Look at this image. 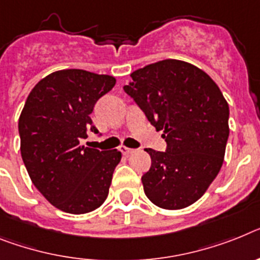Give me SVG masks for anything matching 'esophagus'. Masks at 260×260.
Wrapping results in <instances>:
<instances>
[{
	"label": "esophagus",
	"mask_w": 260,
	"mask_h": 260,
	"mask_svg": "<svg viewBox=\"0 0 260 260\" xmlns=\"http://www.w3.org/2000/svg\"><path fill=\"white\" fill-rule=\"evenodd\" d=\"M120 150H121V153L126 154V156H128V154H132L135 152V149H132V148H126V147H121L120 148Z\"/></svg>",
	"instance_id": "obj_1"
}]
</instances>
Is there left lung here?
<instances>
[{"label":"left lung","instance_id":"1","mask_svg":"<svg viewBox=\"0 0 260 260\" xmlns=\"http://www.w3.org/2000/svg\"><path fill=\"white\" fill-rule=\"evenodd\" d=\"M131 78L124 91L167 141L165 152L145 149L152 165L141 177L144 191L158 208H186L221 171L229 139L228 102L208 74L182 60L152 63Z\"/></svg>","mask_w":260,"mask_h":260}]
</instances>
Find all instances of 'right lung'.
I'll list each match as a JSON object with an SVG mask.
<instances>
[{
	"mask_svg": "<svg viewBox=\"0 0 260 260\" xmlns=\"http://www.w3.org/2000/svg\"><path fill=\"white\" fill-rule=\"evenodd\" d=\"M116 79L84 70H60L39 80L18 120L21 156L34 186L56 209L70 214L95 210L108 196L121 160L117 149L80 145L98 134L89 115Z\"/></svg>",
	"mask_w": 260,
	"mask_h": 260,
	"instance_id": "add662e5",
	"label": "right lung"
}]
</instances>
